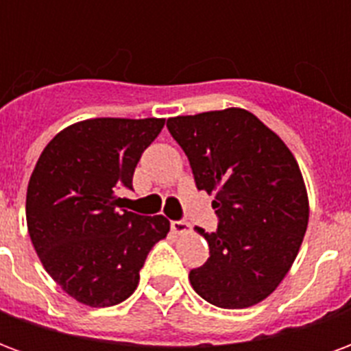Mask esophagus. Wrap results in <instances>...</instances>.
Listing matches in <instances>:
<instances>
[{
  "instance_id": "esophagus-1",
  "label": "esophagus",
  "mask_w": 351,
  "mask_h": 351,
  "mask_svg": "<svg viewBox=\"0 0 351 351\" xmlns=\"http://www.w3.org/2000/svg\"><path fill=\"white\" fill-rule=\"evenodd\" d=\"M171 229L175 231L176 235H184V233H190V223L184 220H178V221H171Z\"/></svg>"
}]
</instances>
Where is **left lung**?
I'll return each mask as SVG.
<instances>
[{
	"label": "left lung",
	"mask_w": 351,
	"mask_h": 351,
	"mask_svg": "<svg viewBox=\"0 0 351 351\" xmlns=\"http://www.w3.org/2000/svg\"><path fill=\"white\" fill-rule=\"evenodd\" d=\"M190 160L197 190L216 195L214 233L197 228L210 258L191 287L220 308H248L278 287L308 226V193L286 143L239 107L167 120Z\"/></svg>",
	"instance_id": "8db88e82"
}]
</instances>
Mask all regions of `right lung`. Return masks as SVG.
<instances>
[{
    "label": "right lung",
    "instance_id": "right-lung-1",
    "mask_svg": "<svg viewBox=\"0 0 351 351\" xmlns=\"http://www.w3.org/2000/svg\"><path fill=\"white\" fill-rule=\"evenodd\" d=\"M165 118H90L45 146L29 176L27 233L45 271L86 306L125 301L152 246L165 239V216L120 210L118 191L133 188L141 154Z\"/></svg>",
    "mask_w": 351,
    "mask_h": 351
}]
</instances>
